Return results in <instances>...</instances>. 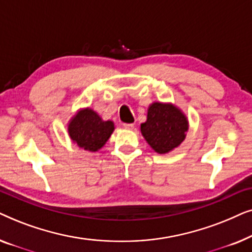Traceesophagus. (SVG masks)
<instances>
[{
    "instance_id": "obj_1",
    "label": "esophagus",
    "mask_w": 252,
    "mask_h": 252,
    "mask_svg": "<svg viewBox=\"0 0 252 252\" xmlns=\"http://www.w3.org/2000/svg\"><path fill=\"white\" fill-rule=\"evenodd\" d=\"M123 127L126 129H133L134 128V124H123Z\"/></svg>"
}]
</instances>
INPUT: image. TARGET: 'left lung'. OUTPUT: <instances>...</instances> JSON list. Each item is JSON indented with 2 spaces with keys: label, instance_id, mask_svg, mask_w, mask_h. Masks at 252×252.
Returning <instances> with one entry per match:
<instances>
[{
  "label": "left lung",
  "instance_id": "1",
  "mask_svg": "<svg viewBox=\"0 0 252 252\" xmlns=\"http://www.w3.org/2000/svg\"><path fill=\"white\" fill-rule=\"evenodd\" d=\"M189 128L188 118L172 103L154 102L149 105L141 133L157 154H167L184 142Z\"/></svg>",
  "mask_w": 252,
  "mask_h": 252
}]
</instances>
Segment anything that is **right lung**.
<instances>
[{"mask_svg": "<svg viewBox=\"0 0 252 252\" xmlns=\"http://www.w3.org/2000/svg\"><path fill=\"white\" fill-rule=\"evenodd\" d=\"M115 130L111 120H103L102 117L91 108L78 110L67 125L70 139L84 150L95 153L104 147Z\"/></svg>", "mask_w": 252, "mask_h": 252, "instance_id": "add662e5", "label": "right lung"}]
</instances>
